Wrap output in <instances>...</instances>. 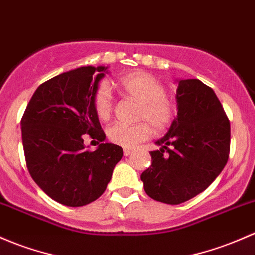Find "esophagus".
Returning a JSON list of instances; mask_svg holds the SVG:
<instances>
[{
    "instance_id": "obj_1",
    "label": "esophagus",
    "mask_w": 255,
    "mask_h": 255,
    "mask_svg": "<svg viewBox=\"0 0 255 255\" xmlns=\"http://www.w3.org/2000/svg\"><path fill=\"white\" fill-rule=\"evenodd\" d=\"M132 154H133V150H130V149L123 150V155H125V156H129V155H132Z\"/></svg>"
}]
</instances>
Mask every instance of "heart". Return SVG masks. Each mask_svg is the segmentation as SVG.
<instances>
[{
  "label": "heart",
  "mask_w": 255,
  "mask_h": 255,
  "mask_svg": "<svg viewBox=\"0 0 255 255\" xmlns=\"http://www.w3.org/2000/svg\"><path fill=\"white\" fill-rule=\"evenodd\" d=\"M117 85L125 95L141 103L139 120L148 121L155 130L161 132L172 122L173 106L166 98L167 90L165 85L156 77L146 72H133L121 77ZM94 109L100 120H109L114 110V98L106 84H101L95 92ZM148 124L114 123L107 129V138L111 143L122 148H134L136 144L145 141L151 136L152 129Z\"/></svg>",
  "instance_id": "heart-1"
}]
</instances>
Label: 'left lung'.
Segmentation results:
<instances>
[{"instance_id": "1", "label": "left lung", "mask_w": 255, "mask_h": 255, "mask_svg": "<svg viewBox=\"0 0 255 255\" xmlns=\"http://www.w3.org/2000/svg\"><path fill=\"white\" fill-rule=\"evenodd\" d=\"M177 116L150 152L141 173L150 198L177 205L205 191L224 170L230 152V121L210 87L199 79H179Z\"/></svg>"}]
</instances>
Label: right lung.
Returning a JSON list of instances; mask_svg holds the SVG:
<instances>
[{"instance_id": "1", "label": "right lung", "mask_w": 255, "mask_h": 255, "mask_svg": "<svg viewBox=\"0 0 255 255\" xmlns=\"http://www.w3.org/2000/svg\"><path fill=\"white\" fill-rule=\"evenodd\" d=\"M105 66H85L42 83L21 117L26 166L50 198L67 206H83L105 192L123 150L104 143L105 133L94 109ZM89 135L101 144L95 152L84 145Z\"/></svg>"}]
</instances>
